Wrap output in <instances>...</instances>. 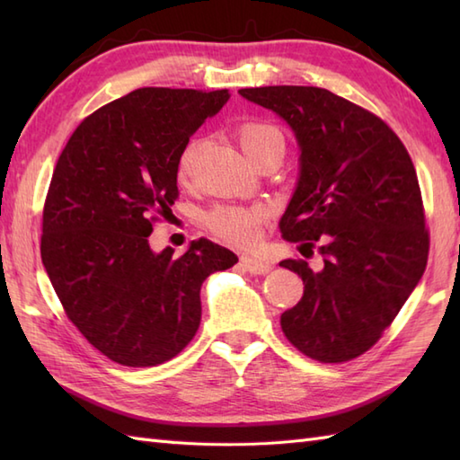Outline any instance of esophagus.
<instances>
[{"instance_id":"esophagus-1","label":"esophagus","mask_w":460,"mask_h":460,"mask_svg":"<svg viewBox=\"0 0 460 460\" xmlns=\"http://www.w3.org/2000/svg\"><path fill=\"white\" fill-rule=\"evenodd\" d=\"M241 262H243V267L251 272V275H267V272L272 269L267 261L257 259V257H249V255L241 257Z\"/></svg>"}]
</instances>
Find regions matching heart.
<instances>
[{"mask_svg":"<svg viewBox=\"0 0 460 460\" xmlns=\"http://www.w3.org/2000/svg\"><path fill=\"white\" fill-rule=\"evenodd\" d=\"M239 142L255 165L270 154H285V136L270 122H245L239 128ZM199 148V140L185 144L178 160L180 178H190ZM267 219L269 211L261 205H217L205 215V223L215 235L235 247H255L262 237Z\"/></svg>","mask_w":460,"mask_h":460,"instance_id":"obj_1","label":"heart"}]
</instances>
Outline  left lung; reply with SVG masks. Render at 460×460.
Returning <instances> with one entry per match:
<instances>
[{"label":"left lung","mask_w":460,"mask_h":460,"mask_svg":"<svg viewBox=\"0 0 460 460\" xmlns=\"http://www.w3.org/2000/svg\"><path fill=\"white\" fill-rule=\"evenodd\" d=\"M239 94L295 130L300 178L280 233L324 259L320 270L300 259L280 262L305 282L298 305L282 312V332L312 359H354L392 326L427 267L415 165L379 116L326 89L285 84Z\"/></svg>","instance_id":"1"}]
</instances>
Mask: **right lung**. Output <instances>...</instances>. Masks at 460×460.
I'll use <instances>...</instances> for the list:
<instances>
[{"instance_id": "obj_1", "label": "right lung", "mask_w": 460, "mask_h": 460, "mask_svg": "<svg viewBox=\"0 0 460 460\" xmlns=\"http://www.w3.org/2000/svg\"><path fill=\"white\" fill-rule=\"evenodd\" d=\"M227 101V89L146 86L86 116L58 155L41 259L68 320L116 364L178 356L199 328L203 280L239 261L209 239L181 257L148 243L180 195L181 150Z\"/></svg>"}]
</instances>
